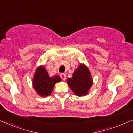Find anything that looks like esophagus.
Listing matches in <instances>:
<instances>
[{
  "label": "esophagus",
  "instance_id": "34e87169",
  "mask_svg": "<svg viewBox=\"0 0 133 133\" xmlns=\"http://www.w3.org/2000/svg\"><path fill=\"white\" fill-rule=\"evenodd\" d=\"M60 76H61V78L63 80H65V79H66V75H65V74H61Z\"/></svg>",
  "mask_w": 133,
  "mask_h": 133
}]
</instances>
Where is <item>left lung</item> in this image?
<instances>
[{
	"instance_id": "1",
	"label": "left lung",
	"mask_w": 133,
	"mask_h": 133,
	"mask_svg": "<svg viewBox=\"0 0 133 133\" xmlns=\"http://www.w3.org/2000/svg\"><path fill=\"white\" fill-rule=\"evenodd\" d=\"M70 89L77 96L88 94L92 84L91 72L85 64H81L72 74V77L67 79Z\"/></svg>"
}]
</instances>
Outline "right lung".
Listing matches in <instances>:
<instances>
[{
    "instance_id": "1",
    "label": "right lung",
    "mask_w": 133,
    "mask_h": 133,
    "mask_svg": "<svg viewBox=\"0 0 133 133\" xmlns=\"http://www.w3.org/2000/svg\"><path fill=\"white\" fill-rule=\"evenodd\" d=\"M61 81V78L58 75L50 77L44 66L41 65L35 71L32 83L33 88L39 95L47 97L52 94L56 83Z\"/></svg>"
}]
</instances>
